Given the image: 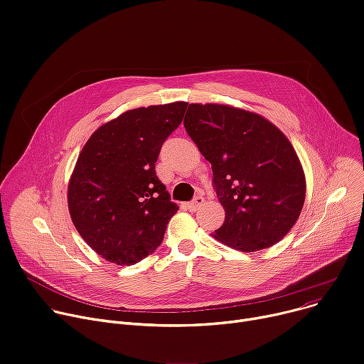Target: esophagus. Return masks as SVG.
I'll list each match as a JSON object with an SVG mask.
<instances>
[{
    "mask_svg": "<svg viewBox=\"0 0 364 364\" xmlns=\"http://www.w3.org/2000/svg\"><path fill=\"white\" fill-rule=\"evenodd\" d=\"M203 203H205V197L197 196V197H194V199H193L190 203H186V208H187L188 210H191V212H196Z\"/></svg>",
    "mask_w": 364,
    "mask_h": 364,
    "instance_id": "1",
    "label": "esophagus"
}]
</instances>
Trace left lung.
Instances as JSON below:
<instances>
[{"mask_svg":"<svg viewBox=\"0 0 364 364\" xmlns=\"http://www.w3.org/2000/svg\"><path fill=\"white\" fill-rule=\"evenodd\" d=\"M184 127L212 164L225 209V222L212 235L245 252L283 240L306 194L301 159L283 132L258 113L218 103L190 105Z\"/></svg>","mask_w":364,"mask_h":364,"instance_id":"8db88e82","label":"left lung"}]
</instances>
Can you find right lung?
<instances>
[{
	"mask_svg": "<svg viewBox=\"0 0 364 364\" xmlns=\"http://www.w3.org/2000/svg\"><path fill=\"white\" fill-rule=\"evenodd\" d=\"M186 102L127 110L85 142L68 183V209L82 240L105 259L132 266L162 242L178 210L155 174L159 149Z\"/></svg>",
	"mask_w": 364,
	"mask_h": 364,
	"instance_id": "obj_1",
	"label": "right lung"
}]
</instances>
